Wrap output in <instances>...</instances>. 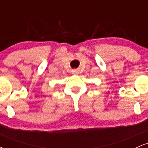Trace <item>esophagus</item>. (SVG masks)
Listing matches in <instances>:
<instances>
[{"label":"esophagus","mask_w":148,"mask_h":148,"mask_svg":"<svg viewBox=\"0 0 148 148\" xmlns=\"http://www.w3.org/2000/svg\"><path fill=\"white\" fill-rule=\"evenodd\" d=\"M72 74H78V72H77V71H76V70H74V71H72Z\"/></svg>","instance_id":"obj_1"}]
</instances>
